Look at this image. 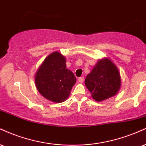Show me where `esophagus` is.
Listing matches in <instances>:
<instances>
[{
	"label": "esophagus",
	"instance_id": "esophagus-1",
	"mask_svg": "<svg viewBox=\"0 0 146 146\" xmlns=\"http://www.w3.org/2000/svg\"><path fill=\"white\" fill-rule=\"evenodd\" d=\"M84 77H80V78H79V79H78L79 82H80V83H82V82H84Z\"/></svg>",
	"mask_w": 146,
	"mask_h": 146
}]
</instances>
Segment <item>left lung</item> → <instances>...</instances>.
Instances as JSON below:
<instances>
[{"label": "left lung", "mask_w": 146, "mask_h": 146, "mask_svg": "<svg viewBox=\"0 0 146 146\" xmlns=\"http://www.w3.org/2000/svg\"><path fill=\"white\" fill-rule=\"evenodd\" d=\"M120 84L118 69L108 58L100 60L85 80L86 86L96 101H102L116 94Z\"/></svg>", "instance_id": "left-lung-1"}]
</instances>
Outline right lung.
<instances>
[{
	"label": "right lung",
	"instance_id": "obj_1",
	"mask_svg": "<svg viewBox=\"0 0 146 146\" xmlns=\"http://www.w3.org/2000/svg\"><path fill=\"white\" fill-rule=\"evenodd\" d=\"M75 82L74 74L66 68L65 58L57 52L47 56L35 75V84L40 94L55 103L67 99Z\"/></svg>",
	"mask_w": 146,
	"mask_h": 146
}]
</instances>
